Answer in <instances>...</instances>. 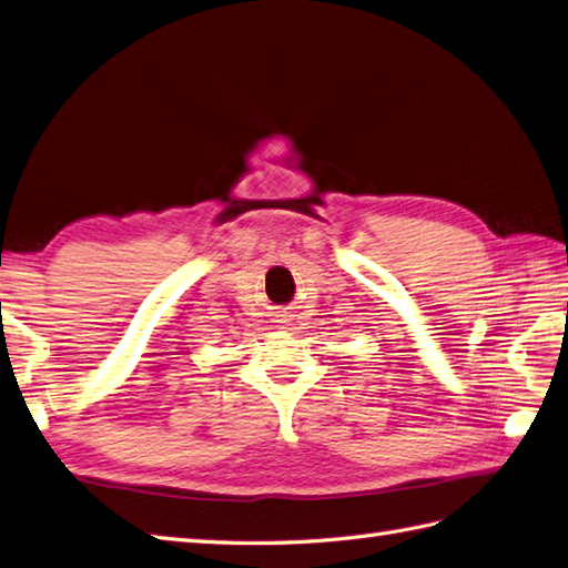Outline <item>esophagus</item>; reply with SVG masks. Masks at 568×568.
<instances>
[{
    "label": "esophagus",
    "instance_id": "34e87169",
    "mask_svg": "<svg viewBox=\"0 0 568 568\" xmlns=\"http://www.w3.org/2000/svg\"><path fill=\"white\" fill-rule=\"evenodd\" d=\"M290 321H293V318H290V314H281V318H278V323H283V326H287Z\"/></svg>",
    "mask_w": 568,
    "mask_h": 568
}]
</instances>
